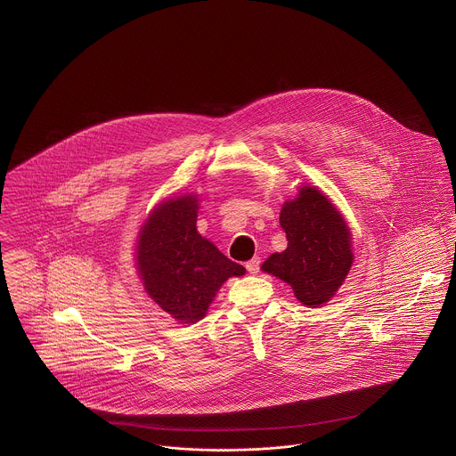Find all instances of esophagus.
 Masks as SVG:
<instances>
[{"instance_id": "34e87169", "label": "esophagus", "mask_w": 456, "mask_h": 456, "mask_svg": "<svg viewBox=\"0 0 456 456\" xmlns=\"http://www.w3.org/2000/svg\"><path fill=\"white\" fill-rule=\"evenodd\" d=\"M260 263L261 260L258 258V256H255L253 260L248 261V263H246V268H248V272H249V273H253V275H256V273L260 272Z\"/></svg>"}]
</instances>
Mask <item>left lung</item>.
I'll return each instance as SVG.
<instances>
[{
  "instance_id": "1",
  "label": "left lung",
  "mask_w": 456,
  "mask_h": 456,
  "mask_svg": "<svg viewBox=\"0 0 456 456\" xmlns=\"http://www.w3.org/2000/svg\"><path fill=\"white\" fill-rule=\"evenodd\" d=\"M279 223L288 248L270 255L261 270L288 282L304 305H323L342 286L354 260L347 223L314 186H304L297 198L284 201Z\"/></svg>"
}]
</instances>
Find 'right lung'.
I'll return each mask as SVG.
<instances>
[{
  "label": "right lung",
  "instance_id": "right-lung-1",
  "mask_svg": "<svg viewBox=\"0 0 456 456\" xmlns=\"http://www.w3.org/2000/svg\"><path fill=\"white\" fill-rule=\"evenodd\" d=\"M196 217V195L163 200L145 219L134 251L145 293L179 323L203 320L223 282L246 273L198 233Z\"/></svg>",
  "mask_w": 456,
  "mask_h": 456
}]
</instances>
